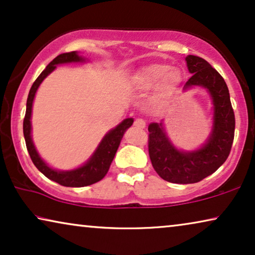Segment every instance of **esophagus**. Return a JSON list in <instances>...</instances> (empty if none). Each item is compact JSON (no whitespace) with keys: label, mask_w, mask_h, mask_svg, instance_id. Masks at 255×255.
Listing matches in <instances>:
<instances>
[{"label":"esophagus","mask_w":255,"mask_h":255,"mask_svg":"<svg viewBox=\"0 0 255 255\" xmlns=\"http://www.w3.org/2000/svg\"><path fill=\"white\" fill-rule=\"evenodd\" d=\"M134 127L138 128H144L146 127V122L141 118H138V120L134 121Z\"/></svg>","instance_id":"esophagus-1"}]
</instances>
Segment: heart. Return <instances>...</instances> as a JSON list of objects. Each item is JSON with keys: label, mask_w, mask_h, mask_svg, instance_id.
I'll list each match as a JSON object with an SVG mask.
<instances>
[{"label": "heart", "mask_w": 255, "mask_h": 255, "mask_svg": "<svg viewBox=\"0 0 255 255\" xmlns=\"http://www.w3.org/2000/svg\"><path fill=\"white\" fill-rule=\"evenodd\" d=\"M181 82L179 69L170 68L166 64H152L141 68L137 75V83L144 89H152L159 86L158 100L166 102L172 99Z\"/></svg>", "instance_id": "b5f03b06"}]
</instances>
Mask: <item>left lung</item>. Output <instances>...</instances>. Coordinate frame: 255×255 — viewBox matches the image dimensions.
Returning <instances> with one entry per match:
<instances>
[{"label":"left lung","mask_w":255,"mask_h":255,"mask_svg":"<svg viewBox=\"0 0 255 255\" xmlns=\"http://www.w3.org/2000/svg\"><path fill=\"white\" fill-rule=\"evenodd\" d=\"M186 61L193 75L183 89L203 87L214 103V127L207 142L196 151H180L167 137L162 123L148 125V154L153 168L161 179L180 184L200 182L225 162L231 152L236 127L230 93L222 75L203 58L188 55Z\"/></svg>","instance_id":"8db88e82"}]
</instances>
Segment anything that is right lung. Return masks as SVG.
Here are the masks:
<instances>
[{"instance_id": "obj_1", "label": "right lung", "mask_w": 255, "mask_h": 255, "mask_svg": "<svg viewBox=\"0 0 255 255\" xmlns=\"http://www.w3.org/2000/svg\"><path fill=\"white\" fill-rule=\"evenodd\" d=\"M82 61H85V58L79 55L75 51L59 54L57 58H54L46 66V68L40 73V75L38 76L36 81L33 82L32 87H31L26 101L25 117H24L23 121V133L24 138H25L26 148L34 166L47 179L54 181V182L65 187H86L102 180L107 175L108 170L110 168V165L115 158V154H116L118 146L121 144L124 132L133 123V118H127L121 124H118L116 128L108 132L104 135L102 141L100 142L95 153L90 156V159L85 165L79 167V168L73 170H55L45 163L44 160L38 154L37 149L33 145L32 138H31V113H32V103L34 95H36L38 87L40 86L43 80L57 68V65Z\"/></svg>"}]
</instances>
